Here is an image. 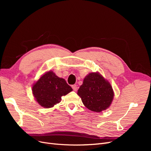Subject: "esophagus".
<instances>
[{
    "instance_id": "1",
    "label": "esophagus",
    "mask_w": 151,
    "mask_h": 151,
    "mask_svg": "<svg viewBox=\"0 0 151 151\" xmlns=\"http://www.w3.org/2000/svg\"><path fill=\"white\" fill-rule=\"evenodd\" d=\"M72 88L73 90H74V91H76L77 90V88H78V87H77V86L76 84H74V85L72 86Z\"/></svg>"
}]
</instances>
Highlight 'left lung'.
Here are the masks:
<instances>
[{"instance_id": "left-lung-1", "label": "left lung", "mask_w": 151, "mask_h": 151, "mask_svg": "<svg viewBox=\"0 0 151 151\" xmlns=\"http://www.w3.org/2000/svg\"><path fill=\"white\" fill-rule=\"evenodd\" d=\"M84 106L90 110L101 112L111 104L114 93L111 84L99 73H90L87 76L78 90Z\"/></svg>"}]
</instances>
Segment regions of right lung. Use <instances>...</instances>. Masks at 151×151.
I'll return each mask as SVG.
<instances>
[{
	"mask_svg": "<svg viewBox=\"0 0 151 151\" xmlns=\"http://www.w3.org/2000/svg\"><path fill=\"white\" fill-rule=\"evenodd\" d=\"M37 102L44 108H51L60 101L61 97L72 91L64 79L49 71L40 77L32 88Z\"/></svg>",
	"mask_w": 151,
	"mask_h": 151,
	"instance_id": "add662e5",
	"label": "right lung"
}]
</instances>
